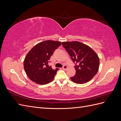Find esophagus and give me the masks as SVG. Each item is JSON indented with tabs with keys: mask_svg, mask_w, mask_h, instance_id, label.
Listing matches in <instances>:
<instances>
[{
	"mask_svg": "<svg viewBox=\"0 0 121 121\" xmlns=\"http://www.w3.org/2000/svg\"><path fill=\"white\" fill-rule=\"evenodd\" d=\"M62 69H65V70H66V69H68V67L67 66V65H64V66H63V67L62 68Z\"/></svg>",
	"mask_w": 121,
	"mask_h": 121,
	"instance_id": "obj_1",
	"label": "esophagus"
}]
</instances>
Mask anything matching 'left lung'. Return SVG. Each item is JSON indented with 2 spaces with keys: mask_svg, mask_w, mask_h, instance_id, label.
<instances>
[{
  "mask_svg": "<svg viewBox=\"0 0 121 121\" xmlns=\"http://www.w3.org/2000/svg\"><path fill=\"white\" fill-rule=\"evenodd\" d=\"M62 45L77 64L75 66L76 74L71 77L72 81L77 84L89 82L98 71V55L90 47L79 41L63 42Z\"/></svg>",
  "mask_w": 121,
  "mask_h": 121,
  "instance_id": "8db88e82",
  "label": "left lung"
}]
</instances>
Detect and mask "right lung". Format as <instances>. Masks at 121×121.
<instances>
[{
	"label": "right lung",
	"mask_w": 121,
	"mask_h": 121,
	"mask_svg": "<svg viewBox=\"0 0 121 121\" xmlns=\"http://www.w3.org/2000/svg\"><path fill=\"white\" fill-rule=\"evenodd\" d=\"M61 42L46 40L38 43L29 51L24 61L26 73L31 81L40 85H45L52 82L57 71L49 66L48 63L54 50Z\"/></svg>",
	"instance_id": "right-lung-1"
}]
</instances>
